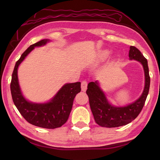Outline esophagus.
<instances>
[{
    "label": "esophagus",
    "mask_w": 160,
    "mask_h": 160,
    "mask_svg": "<svg viewBox=\"0 0 160 160\" xmlns=\"http://www.w3.org/2000/svg\"><path fill=\"white\" fill-rule=\"evenodd\" d=\"M81 89L82 91H86L87 89V82L86 80H83L81 82Z\"/></svg>",
    "instance_id": "esophagus-1"
}]
</instances>
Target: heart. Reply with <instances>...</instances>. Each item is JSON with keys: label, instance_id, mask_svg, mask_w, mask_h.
I'll use <instances>...</instances> for the list:
<instances>
[{"label": "heart", "instance_id": "b5f03b06", "mask_svg": "<svg viewBox=\"0 0 160 160\" xmlns=\"http://www.w3.org/2000/svg\"><path fill=\"white\" fill-rule=\"evenodd\" d=\"M109 53H110L108 50L102 51V52H100L98 56V62H103V61L106 60L108 58V56H109Z\"/></svg>", "mask_w": 160, "mask_h": 160}]
</instances>
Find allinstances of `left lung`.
I'll list each match as a JSON object with an SVG mask.
<instances>
[{"mask_svg":"<svg viewBox=\"0 0 160 160\" xmlns=\"http://www.w3.org/2000/svg\"><path fill=\"white\" fill-rule=\"evenodd\" d=\"M128 56L130 60H135L142 64L145 75V86L143 93L134 102L123 107L112 106L108 102L97 81L95 82H91L88 84L86 93L89 97L91 110L95 121L100 127L114 128L130 123L140 113L145 104L151 81L147 60L140 51L134 46L130 47Z\"/></svg>","mask_w":160,"mask_h":160,"instance_id":"8db88e82","label":"left lung"}]
</instances>
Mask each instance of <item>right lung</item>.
I'll use <instances>...</instances> for the list:
<instances>
[{
    "mask_svg": "<svg viewBox=\"0 0 160 160\" xmlns=\"http://www.w3.org/2000/svg\"><path fill=\"white\" fill-rule=\"evenodd\" d=\"M49 40L44 39L32 45L17 61L12 73L10 89L13 103L20 113L29 123L36 127L53 129L66 123L72 108L76 94L81 91L80 82L66 84L61 88L53 99L44 104L32 103L23 97L18 80V67L35 47L45 45Z\"/></svg>",
    "mask_w": 160,
    "mask_h": 160,
    "instance_id": "right-lung-1",
    "label": "right lung"
}]
</instances>
